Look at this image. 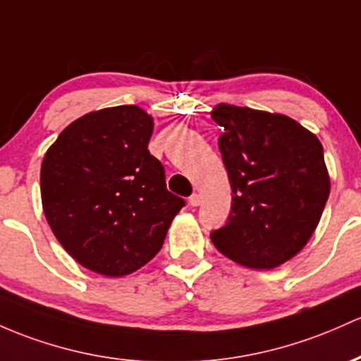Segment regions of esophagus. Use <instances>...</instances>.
Returning <instances> with one entry per match:
<instances>
[{
	"label": "esophagus",
	"instance_id": "obj_1",
	"mask_svg": "<svg viewBox=\"0 0 361 361\" xmlns=\"http://www.w3.org/2000/svg\"><path fill=\"white\" fill-rule=\"evenodd\" d=\"M188 202H190V205H192V207H199V205L202 204V197L199 195V193H192Z\"/></svg>",
	"mask_w": 361,
	"mask_h": 361
}]
</instances>
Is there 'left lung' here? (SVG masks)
<instances>
[{"label": "left lung", "instance_id": "8db88e82", "mask_svg": "<svg viewBox=\"0 0 361 361\" xmlns=\"http://www.w3.org/2000/svg\"><path fill=\"white\" fill-rule=\"evenodd\" d=\"M219 150L233 190L226 226L211 233L233 262L274 269L314 235L331 192L320 140L286 114L217 104Z\"/></svg>", "mask_w": 361, "mask_h": 361}]
</instances>
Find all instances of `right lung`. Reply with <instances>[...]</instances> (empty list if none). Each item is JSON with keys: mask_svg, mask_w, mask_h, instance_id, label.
<instances>
[{"mask_svg": "<svg viewBox=\"0 0 361 361\" xmlns=\"http://www.w3.org/2000/svg\"><path fill=\"white\" fill-rule=\"evenodd\" d=\"M152 130V116L135 104L92 111L70 123L42 159L47 223L97 274L121 277L152 260L185 205L149 152Z\"/></svg>", "mask_w": 361, "mask_h": 361, "instance_id": "1", "label": "right lung"}]
</instances>
